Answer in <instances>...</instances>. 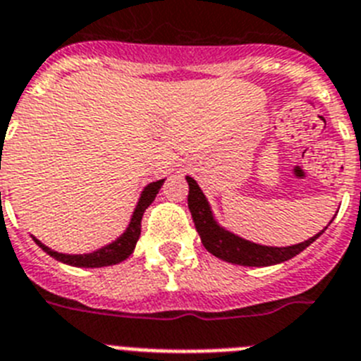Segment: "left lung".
Masks as SVG:
<instances>
[{"label":"left lung","instance_id":"1","mask_svg":"<svg viewBox=\"0 0 361 361\" xmlns=\"http://www.w3.org/2000/svg\"><path fill=\"white\" fill-rule=\"evenodd\" d=\"M188 186H190V193H188V208L192 212L193 223H195L197 232L201 235V243L204 248L210 252L212 255L219 257V259L226 261L232 264H241V267H272V264L285 263V261L292 259L294 255L303 252L307 246L312 245L319 235H322L327 226L323 228L322 232L312 235L310 239L298 245L290 246H267L259 245V243H252L245 237L235 235L233 232L226 230L224 226L219 224L215 219L212 206L199 188L195 178L190 175L186 177ZM334 219V217H332Z\"/></svg>","mask_w":361,"mask_h":361}]
</instances>
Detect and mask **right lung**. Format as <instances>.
<instances>
[{
	"label": "right lung",
	"mask_w": 361,
	"mask_h": 361,
	"mask_svg": "<svg viewBox=\"0 0 361 361\" xmlns=\"http://www.w3.org/2000/svg\"><path fill=\"white\" fill-rule=\"evenodd\" d=\"M164 180L166 178H160V180H155V183H149L147 186H144L124 233H120L115 241H111L109 245L102 246L98 250L89 252V254H61V252L52 250L47 245H43V243L39 241V239H36L34 235L30 237H32V241L36 243L45 254H49L51 257L60 261V263L69 264V267H78V269H100V267H111V264L122 263V261L128 259L129 255L133 254L138 237H140V230H142L140 226H142L144 212H146V208L151 202L155 201L157 193H159V190L162 188Z\"/></svg>",
	"instance_id": "1"
}]
</instances>
